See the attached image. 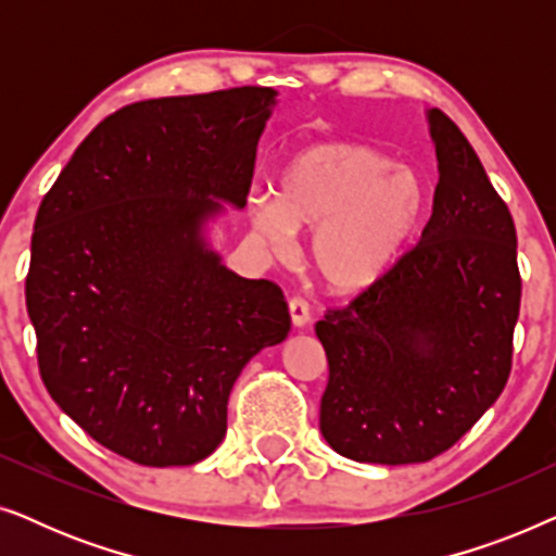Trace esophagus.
<instances>
[{
	"label": "esophagus",
	"instance_id": "1",
	"mask_svg": "<svg viewBox=\"0 0 556 556\" xmlns=\"http://www.w3.org/2000/svg\"><path fill=\"white\" fill-rule=\"evenodd\" d=\"M288 311H291V321L293 326H306L308 318H311V311H308V303L306 299H301V295H293L291 301H288Z\"/></svg>",
	"mask_w": 556,
	"mask_h": 556
}]
</instances>
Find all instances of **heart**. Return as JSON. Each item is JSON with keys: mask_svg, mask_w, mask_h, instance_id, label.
I'll return each instance as SVG.
<instances>
[{"mask_svg": "<svg viewBox=\"0 0 556 556\" xmlns=\"http://www.w3.org/2000/svg\"><path fill=\"white\" fill-rule=\"evenodd\" d=\"M413 169L362 143L329 141L295 154L276 194H250L248 215L265 245L283 255L295 232L314 230L311 265L331 291H356L382 276L422 215Z\"/></svg>", "mask_w": 556, "mask_h": 556, "instance_id": "obj_1", "label": "heart"}]
</instances>
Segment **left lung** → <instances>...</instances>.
<instances>
[{
  "mask_svg": "<svg viewBox=\"0 0 556 556\" xmlns=\"http://www.w3.org/2000/svg\"><path fill=\"white\" fill-rule=\"evenodd\" d=\"M428 118L440 179L420 242L316 324L329 359L321 435L359 463L432 460L511 375L521 306L514 217L460 128L440 109Z\"/></svg>",
  "mask_w": 556,
  "mask_h": 556,
  "instance_id": "left-lung-1",
  "label": "left lung"
}]
</instances>
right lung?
Instances as JSON below:
<instances>
[{"label":"right lung","mask_w":556,"mask_h":556,"mask_svg":"<svg viewBox=\"0 0 556 556\" xmlns=\"http://www.w3.org/2000/svg\"><path fill=\"white\" fill-rule=\"evenodd\" d=\"M276 90L151 98L103 118L37 210L25 280L50 397L139 466H192L223 443L235 379L291 331L286 295L204 245L245 207Z\"/></svg>","instance_id":"add662e5"}]
</instances>
